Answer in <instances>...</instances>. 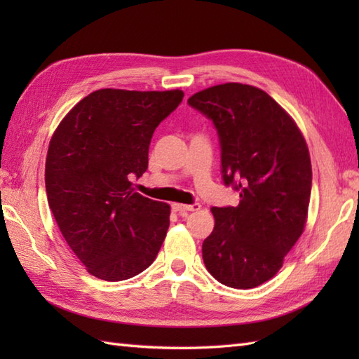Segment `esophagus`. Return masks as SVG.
Listing matches in <instances>:
<instances>
[{"instance_id": "obj_1", "label": "esophagus", "mask_w": 359, "mask_h": 359, "mask_svg": "<svg viewBox=\"0 0 359 359\" xmlns=\"http://www.w3.org/2000/svg\"><path fill=\"white\" fill-rule=\"evenodd\" d=\"M172 210L174 211H197L201 210V203H191V205H185V203H172Z\"/></svg>"}]
</instances>
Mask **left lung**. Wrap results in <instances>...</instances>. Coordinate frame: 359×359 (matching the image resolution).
<instances>
[{
	"label": "left lung",
	"mask_w": 359,
	"mask_h": 359,
	"mask_svg": "<svg viewBox=\"0 0 359 359\" xmlns=\"http://www.w3.org/2000/svg\"><path fill=\"white\" fill-rule=\"evenodd\" d=\"M215 123L222 179L238 207H212L215 230L203 241L207 270L220 284L255 288L276 274L304 231L311 191L306 139L262 89L225 83L188 98Z\"/></svg>",
	"instance_id": "8db88e82"
}]
</instances>
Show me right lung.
Masks as SVG:
<instances>
[{"label":"right lung","mask_w":359,"mask_h":359,"mask_svg":"<svg viewBox=\"0 0 359 359\" xmlns=\"http://www.w3.org/2000/svg\"><path fill=\"white\" fill-rule=\"evenodd\" d=\"M174 90L98 89L67 112L46 157L48 202L67 245L93 276L117 282L154 262L168 203L134 191L156 128L180 104Z\"/></svg>","instance_id":"1"}]
</instances>
